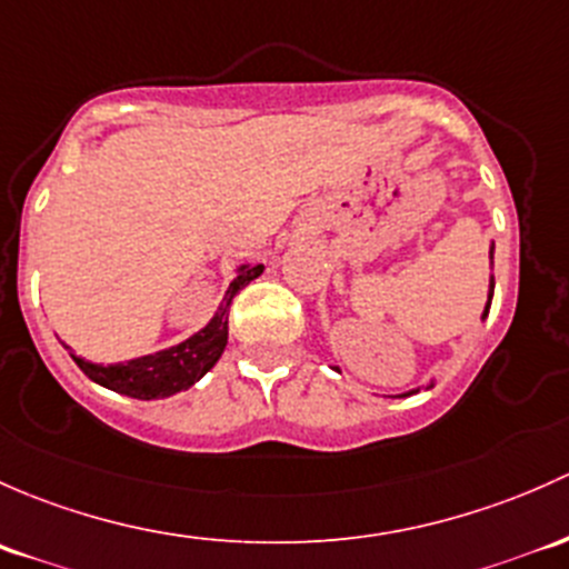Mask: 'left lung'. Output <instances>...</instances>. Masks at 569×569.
<instances>
[{
    "label": "left lung",
    "instance_id": "obj_1",
    "mask_svg": "<svg viewBox=\"0 0 569 569\" xmlns=\"http://www.w3.org/2000/svg\"><path fill=\"white\" fill-rule=\"evenodd\" d=\"M493 251H496V246L490 243V262H493ZM493 287H496V282H493V273H490V284H488V303H485V309H482V320L488 318V312H490V301H493ZM331 370H337V372H339V367H331ZM432 386H436V378H432L430 383L425 386V389H432ZM413 391H419V389H413ZM408 395H411V391H408ZM395 397H406V395H395Z\"/></svg>",
    "mask_w": 569,
    "mask_h": 569
}]
</instances>
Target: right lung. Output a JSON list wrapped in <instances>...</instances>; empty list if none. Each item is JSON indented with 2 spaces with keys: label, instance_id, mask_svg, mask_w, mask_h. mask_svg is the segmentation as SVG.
<instances>
[{
  "label": "right lung",
  "instance_id": "1",
  "mask_svg": "<svg viewBox=\"0 0 569 569\" xmlns=\"http://www.w3.org/2000/svg\"><path fill=\"white\" fill-rule=\"evenodd\" d=\"M262 271H266V266L241 262L236 268V279L227 287L224 298H221L219 309L208 320V326L199 328L197 333L172 345V348L156 350V353L139 356V359L131 361H117V365H96V361H87L76 353H70V359L79 365V370L92 383L117 391V395L133 397V400H163V397L191 389L197 380H202L204 375L213 370L216 361L224 353L227 337H230L227 309H230L236 292L254 282Z\"/></svg>",
  "mask_w": 569,
  "mask_h": 569
}]
</instances>
